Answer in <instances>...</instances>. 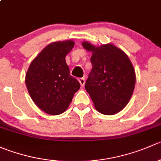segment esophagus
Wrapping results in <instances>:
<instances>
[{
  "mask_svg": "<svg viewBox=\"0 0 161 161\" xmlns=\"http://www.w3.org/2000/svg\"><path fill=\"white\" fill-rule=\"evenodd\" d=\"M79 83H80L81 86H84V85H85V82H86L84 78H79Z\"/></svg>",
  "mask_w": 161,
  "mask_h": 161,
  "instance_id": "obj_1",
  "label": "esophagus"
}]
</instances>
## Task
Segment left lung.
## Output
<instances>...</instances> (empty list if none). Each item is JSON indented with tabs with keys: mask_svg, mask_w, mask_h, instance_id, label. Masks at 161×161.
<instances>
[{
	"mask_svg": "<svg viewBox=\"0 0 161 161\" xmlns=\"http://www.w3.org/2000/svg\"><path fill=\"white\" fill-rule=\"evenodd\" d=\"M92 52V69L85 88L97 111L105 115L120 112L129 103L136 85V71L125 53L112 43L95 46L83 41Z\"/></svg>",
	"mask_w": 161,
	"mask_h": 161,
	"instance_id": "left-lung-1",
	"label": "left lung"
}]
</instances>
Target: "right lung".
<instances>
[{
	"mask_svg": "<svg viewBox=\"0 0 161 161\" xmlns=\"http://www.w3.org/2000/svg\"><path fill=\"white\" fill-rule=\"evenodd\" d=\"M74 45L71 40L50 43L32 60L25 74V85L32 101L48 114L64 113L80 88L65 61Z\"/></svg>",
	"mask_w": 161,
	"mask_h": 161,
	"instance_id": "add662e5",
	"label": "right lung"
}]
</instances>
